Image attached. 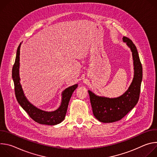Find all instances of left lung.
I'll list each match as a JSON object with an SVG mask.
<instances>
[{"instance_id": "left-lung-1", "label": "left lung", "mask_w": 157, "mask_h": 157, "mask_svg": "<svg viewBox=\"0 0 157 157\" xmlns=\"http://www.w3.org/2000/svg\"><path fill=\"white\" fill-rule=\"evenodd\" d=\"M123 41L130 48L133 61L134 75L128 89L122 96L109 98L96 95L88 90L94 117L100 122L110 123L118 121L136 106L139 99L142 81V66L135 44L127 37Z\"/></svg>"}]
</instances>
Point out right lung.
Wrapping results in <instances>:
<instances>
[{"label":"right lung","instance_id":"1","mask_svg":"<svg viewBox=\"0 0 157 157\" xmlns=\"http://www.w3.org/2000/svg\"><path fill=\"white\" fill-rule=\"evenodd\" d=\"M21 43L18 47L15 63L12 68V79L14 82L15 93L17 100L29 116L35 122L40 124L54 125L61 123L65 117L67 109L73 93L77 88L78 84H75L66 88L62 93L61 104L59 107L52 112L41 110L31 104L25 97L20 84L19 76L20 66V48Z\"/></svg>","mask_w":157,"mask_h":157}]
</instances>
